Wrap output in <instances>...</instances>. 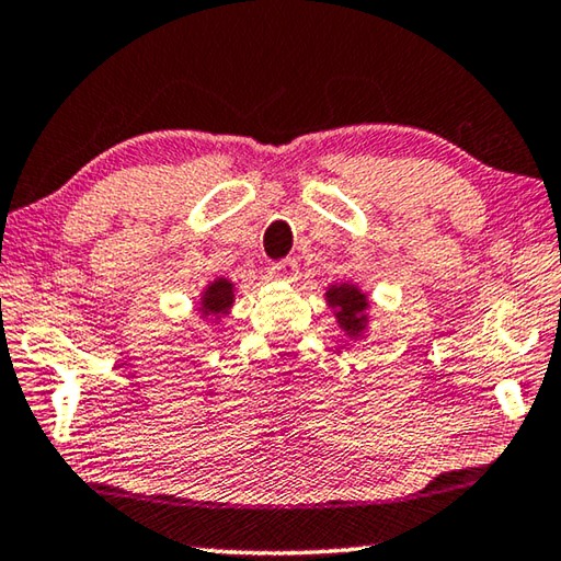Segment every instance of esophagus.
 <instances>
[{"label": "esophagus", "mask_w": 561, "mask_h": 561, "mask_svg": "<svg viewBox=\"0 0 561 561\" xmlns=\"http://www.w3.org/2000/svg\"><path fill=\"white\" fill-rule=\"evenodd\" d=\"M268 278L271 280H286V283H293L298 278V263L293 259H286L280 263H273L268 268Z\"/></svg>", "instance_id": "1"}]
</instances>
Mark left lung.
I'll return each instance as SVG.
<instances>
[{
  "mask_svg": "<svg viewBox=\"0 0 561 561\" xmlns=\"http://www.w3.org/2000/svg\"><path fill=\"white\" fill-rule=\"evenodd\" d=\"M328 306L335 308V318L340 322V328L345 330V335L350 337H362L367 330V308L369 300L365 293H362L357 286L352 283H340V286H330L325 293Z\"/></svg>",
  "mask_w": 561,
  "mask_h": 561,
  "instance_id": "1",
  "label": "left lung"
}]
</instances>
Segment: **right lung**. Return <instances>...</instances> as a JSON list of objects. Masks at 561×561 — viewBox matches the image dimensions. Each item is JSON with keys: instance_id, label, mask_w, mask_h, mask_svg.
Returning <instances> with one entry per match:
<instances>
[{"instance_id": "1", "label": "right lung", "mask_w": 561, "mask_h": 561, "mask_svg": "<svg viewBox=\"0 0 561 561\" xmlns=\"http://www.w3.org/2000/svg\"><path fill=\"white\" fill-rule=\"evenodd\" d=\"M231 306H233V283L229 278L211 280L199 298L202 318L219 320L224 316H229Z\"/></svg>"}]
</instances>
